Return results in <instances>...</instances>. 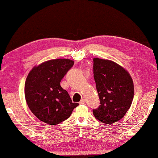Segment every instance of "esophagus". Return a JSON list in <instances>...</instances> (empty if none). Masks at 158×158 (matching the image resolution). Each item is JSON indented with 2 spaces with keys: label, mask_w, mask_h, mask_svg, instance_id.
Returning <instances> with one entry per match:
<instances>
[{
  "label": "esophagus",
  "mask_w": 158,
  "mask_h": 158,
  "mask_svg": "<svg viewBox=\"0 0 158 158\" xmlns=\"http://www.w3.org/2000/svg\"><path fill=\"white\" fill-rule=\"evenodd\" d=\"M85 100L84 98H83V99L80 100L79 104H80V105H83V104H85Z\"/></svg>",
  "instance_id": "1"
}]
</instances>
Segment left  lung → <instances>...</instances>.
I'll list each match as a JSON object with an SVG mask.
<instances>
[{
	"label": "left lung",
	"instance_id": "left-lung-1",
	"mask_svg": "<svg viewBox=\"0 0 158 158\" xmlns=\"http://www.w3.org/2000/svg\"><path fill=\"white\" fill-rule=\"evenodd\" d=\"M93 60L94 78L100 104L98 108L93 109V114L103 123H113L123 118L132 105V79L115 62L96 58Z\"/></svg>",
	"mask_w": 158,
	"mask_h": 158
}]
</instances>
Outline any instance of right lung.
I'll return each mask as SVG.
<instances>
[{
  "label": "right lung",
  "mask_w": 158,
  "mask_h": 158,
  "mask_svg": "<svg viewBox=\"0 0 158 158\" xmlns=\"http://www.w3.org/2000/svg\"><path fill=\"white\" fill-rule=\"evenodd\" d=\"M69 59L50 60L33 68L25 82V98L32 113L43 122L57 125L68 119L79 105L73 102L60 81L72 68Z\"/></svg>",
  "instance_id": "right-lung-1"
}]
</instances>
